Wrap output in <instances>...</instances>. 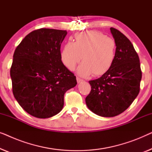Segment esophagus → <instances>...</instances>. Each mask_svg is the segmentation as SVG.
Masks as SVG:
<instances>
[{
  "label": "esophagus",
  "mask_w": 152,
  "mask_h": 152,
  "mask_svg": "<svg viewBox=\"0 0 152 152\" xmlns=\"http://www.w3.org/2000/svg\"><path fill=\"white\" fill-rule=\"evenodd\" d=\"M82 79H81L80 77H77V83H80V82H83Z\"/></svg>",
  "instance_id": "obj_1"
}]
</instances>
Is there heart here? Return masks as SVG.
<instances>
[{"label": "heart", "mask_w": 152, "mask_h": 152, "mask_svg": "<svg viewBox=\"0 0 152 152\" xmlns=\"http://www.w3.org/2000/svg\"><path fill=\"white\" fill-rule=\"evenodd\" d=\"M116 42L97 31L77 34L74 43H66L60 54L61 62L68 69L73 70L82 60L77 72L83 77L92 74L98 77L111 69L115 59Z\"/></svg>", "instance_id": "b5f03b06"}]
</instances>
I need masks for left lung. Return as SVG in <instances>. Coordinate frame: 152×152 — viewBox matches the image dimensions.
Here are the masks:
<instances>
[{
	"label": "left lung",
	"instance_id": "obj_1",
	"mask_svg": "<svg viewBox=\"0 0 152 152\" xmlns=\"http://www.w3.org/2000/svg\"><path fill=\"white\" fill-rule=\"evenodd\" d=\"M110 30L117 45L115 61L107 73L89 81L91 91L86 97L88 109L102 117L125 111L138 96L142 78L140 59L132 42L119 30Z\"/></svg>",
	"mask_w": 152,
	"mask_h": 152
}]
</instances>
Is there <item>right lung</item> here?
<instances>
[{
  "label": "right lung",
  "mask_w": 152,
  "mask_h": 152,
  "mask_svg": "<svg viewBox=\"0 0 152 152\" xmlns=\"http://www.w3.org/2000/svg\"><path fill=\"white\" fill-rule=\"evenodd\" d=\"M66 30L32 31L16 47L10 68L12 92L30 115L48 118L64 107V94L76 86V77L61 62V44Z\"/></svg>",
  "instance_id": "add662e5"
}]
</instances>
